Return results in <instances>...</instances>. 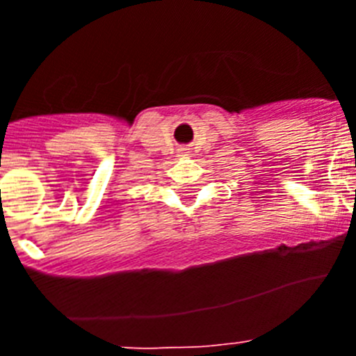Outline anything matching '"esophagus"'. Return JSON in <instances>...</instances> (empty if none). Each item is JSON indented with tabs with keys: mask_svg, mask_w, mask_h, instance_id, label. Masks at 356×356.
<instances>
[{
	"mask_svg": "<svg viewBox=\"0 0 356 356\" xmlns=\"http://www.w3.org/2000/svg\"><path fill=\"white\" fill-rule=\"evenodd\" d=\"M178 153H180V156H187L188 155L187 147H180V149H178Z\"/></svg>",
	"mask_w": 356,
	"mask_h": 356,
	"instance_id": "34e87169",
	"label": "esophagus"
}]
</instances>
